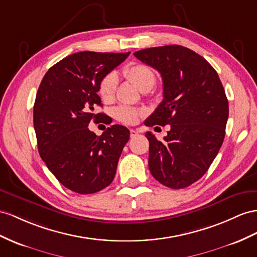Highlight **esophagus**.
<instances>
[{
	"instance_id": "esophagus-1",
	"label": "esophagus",
	"mask_w": 257,
	"mask_h": 257,
	"mask_svg": "<svg viewBox=\"0 0 257 257\" xmlns=\"http://www.w3.org/2000/svg\"><path fill=\"white\" fill-rule=\"evenodd\" d=\"M138 134H139V133H138L137 130H134V129H131V130H130V137H131V138H135V137H137V136H138Z\"/></svg>"
}]
</instances>
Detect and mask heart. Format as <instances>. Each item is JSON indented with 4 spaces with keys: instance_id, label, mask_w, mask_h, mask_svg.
Here are the masks:
<instances>
[{
    "instance_id": "b5f03b06",
    "label": "heart",
    "mask_w": 257,
    "mask_h": 257,
    "mask_svg": "<svg viewBox=\"0 0 257 257\" xmlns=\"http://www.w3.org/2000/svg\"><path fill=\"white\" fill-rule=\"evenodd\" d=\"M123 75L129 80L137 85L141 91L151 89L155 84L156 76L155 72L150 68L149 66L140 64V63H131L123 68ZM116 75L113 72H109L106 76L102 78V80L98 84V94L105 102L110 101L114 97L116 90ZM142 111L135 107L130 106H119L114 109V117L117 120L123 123H135Z\"/></svg>"
}]
</instances>
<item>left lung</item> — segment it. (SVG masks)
Here are the masks:
<instances>
[{
    "instance_id": "1",
    "label": "left lung",
    "mask_w": 257,
    "mask_h": 257,
    "mask_svg": "<svg viewBox=\"0 0 257 257\" xmlns=\"http://www.w3.org/2000/svg\"><path fill=\"white\" fill-rule=\"evenodd\" d=\"M134 54L163 79V101L144 124H170L164 141L146 134L150 172L170 189L187 188L207 172L225 139V90L212 65L188 48L165 45Z\"/></svg>"
}]
</instances>
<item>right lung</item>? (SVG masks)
<instances>
[{
  "instance_id": "add662e5",
  "label": "right lung",
  "mask_w": 257,
  "mask_h": 257,
  "mask_svg": "<svg viewBox=\"0 0 257 257\" xmlns=\"http://www.w3.org/2000/svg\"><path fill=\"white\" fill-rule=\"evenodd\" d=\"M129 54L78 52L52 66L38 89L34 126L39 153L56 179L76 193L92 194L109 186L129 140V130L120 124L101 136L88 128L92 119L105 117L95 114L102 106L97 94L102 78Z\"/></svg>"
}]
</instances>
